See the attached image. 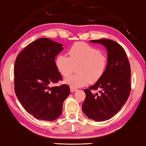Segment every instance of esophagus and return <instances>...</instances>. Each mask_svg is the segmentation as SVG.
Wrapping results in <instances>:
<instances>
[{"mask_svg":"<svg viewBox=\"0 0 146 146\" xmlns=\"http://www.w3.org/2000/svg\"><path fill=\"white\" fill-rule=\"evenodd\" d=\"M70 91H71V92L73 93V92H75V91H76V89L75 88H73V87H70Z\"/></svg>","mask_w":146,"mask_h":146,"instance_id":"esophagus-1","label":"esophagus"}]
</instances>
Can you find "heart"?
<instances>
[{
	"instance_id": "b5f03b06",
	"label": "heart",
	"mask_w": 146,
	"mask_h": 146,
	"mask_svg": "<svg viewBox=\"0 0 146 146\" xmlns=\"http://www.w3.org/2000/svg\"><path fill=\"white\" fill-rule=\"evenodd\" d=\"M70 57L60 54L55 64L64 76H68L78 66V73L65 79L64 82L71 87H82L90 82L94 83L102 77L107 68L108 58L99 49L84 42H76L68 51Z\"/></svg>"
}]
</instances>
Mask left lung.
<instances>
[{"label": "left lung", "instance_id": "obj_1", "mask_svg": "<svg viewBox=\"0 0 146 146\" xmlns=\"http://www.w3.org/2000/svg\"><path fill=\"white\" fill-rule=\"evenodd\" d=\"M106 47L108 64L104 74L95 84L85 89L82 111L90 119H110L125 104L131 92V68L126 53L119 44L110 39L90 40ZM99 89L100 93L92 90Z\"/></svg>", "mask_w": 146, "mask_h": 146}]
</instances>
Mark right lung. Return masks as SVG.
Segmentation results:
<instances>
[{"label": "right lung", "instance_id": "obj_1", "mask_svg": "<svg viewBox=\"0 0 146 146\" xmlns=\"http://www.w3.org/2000/svg\"><path fill=\"white\" fill-rule=\"evenodd\" d=\"M62 46L48 38H38L29 44L15 62L17 97L26 111L39 120L53 121L60 117L64 101L70 94L66 84L49 87L62 80L55 62Z\"/></svg>", "mask_w": 146, "mask_h": 146}]
</instances>
